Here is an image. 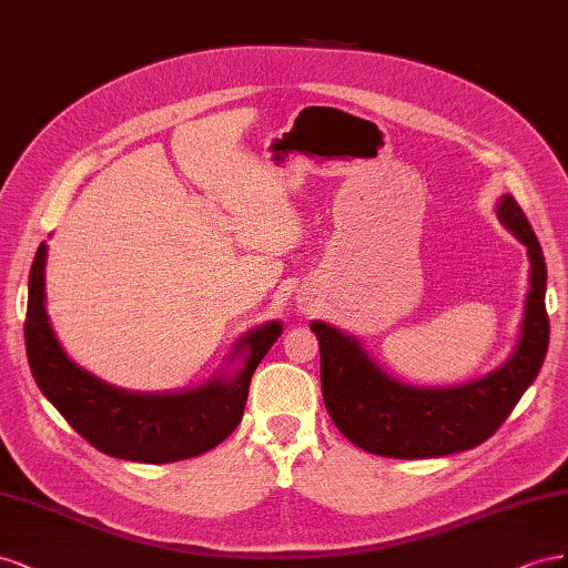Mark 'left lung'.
<instances>
[{"label": "left lung", "mask_w": 568, "mask_h": 568, "mask_svg": "<svg viewBox=\"0 0 568 568\" xmlns=\"http://www.w3.org/2000/svg\"><path fill=\"white\" fill-rule=\"evenodd\" d=\"M497 219L528 247L530 290L518 343L493 374L457 387H414L387 376L356 337L312 321L321 349L323 402L337 430L356 447L393 459H430L471 449L505 424L536 381L549 345L545 256L511 194L499 197Z\"/></svg>", "instance_id": "left-lung-1"}]
</instances>
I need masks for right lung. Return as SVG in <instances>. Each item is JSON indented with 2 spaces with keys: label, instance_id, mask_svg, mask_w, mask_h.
Returning <instances> with one entry per match:
<instances>
[{
  "label": "right lung",
  "instance_id": "1",
  "mask_svg": "<svg viewBox=\"0 0 568 568\" xmlns=\"http://www.w3.org/2000/svg\"><path fill=\"white\" fill-rule=\"evenodd\" d=\"M44 264L42 242L28 278V364L42 395L78 435L109 457L169 464L204 455L237 428L254 368L283 333L278 321L237 339L233 356L242 354V366L231 378L214 376L187 393H128L73 364L59 345L44 310Z\"/></svg>",
  "mask_w": 568,
  "mask_h": 568
}]
</instances>
